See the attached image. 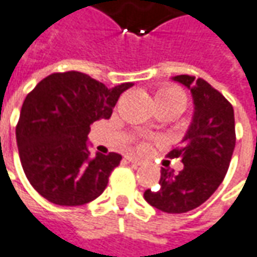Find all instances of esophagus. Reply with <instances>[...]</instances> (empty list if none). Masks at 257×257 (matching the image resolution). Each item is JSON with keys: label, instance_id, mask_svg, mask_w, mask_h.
<instances>
[{"label": "esophagus", "instance_id": "1", "mask_svg": "<svg viewBox=\"0 0 257 257\" xmlns=\"http://www.w3.org/2000/svg\"><path fill=\"white\" fill-rule=\"evenodd\" d=\"M126 160H128V162H131L132 165H137V167L142 164V161L138 160V158H135V157H126Z\"/></svg>", "mask_w": 257, "mask_h": 257}]
</instances>
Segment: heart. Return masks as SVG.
<instances>
[{"label":"heart","mask_w":257,"mask_h":257,"mask_svg":"<svg viewBox=\"0 0 257 257\" xmlns=\"http://www.w3.org/2000/svg\"><path fill=\"white\" fill-rule=\"evenodd\" d=\"M154 99H155V105H158V103H170L171 102V103H181V105L185 106V95L178 87H174V86H165V87L158 89L155 92ZM148 128L151 129V125ZM138 150L141 152H147V151L150 150V142H147V141L140 142Z\"/></svg>","instance_id":"obj_1"}]
</instances>
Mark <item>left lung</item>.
Segmentation results:
<instances>
[{
	"label": "left lung",
	"mask_w": 257,
	"mask_h": 257,
	"mask_svg": "<svg viewBox=\"0 0 257 257\" xmlns=\"http://www.w3.org/2000/svg\"><path fill=\"white\" fill-rule=\"evenodd\" d=\"M173 80L190 89L194 102L191 125L170 158H181L184 168L174 174L161 168L160 188L144 198L164 213H187L207 201L229 170L236 145L234 112L230 102L203 79L180 74Z\"/></svg>",
	"instance_id": "8db88e82"
}]
</instances>
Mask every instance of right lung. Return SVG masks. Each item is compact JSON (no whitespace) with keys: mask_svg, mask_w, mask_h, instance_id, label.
<instances>
[{"mask_svg":"<svg viewBox=\"0 0 257 257\" xmlns=\"http://www.w3.org/2000/svg\"><path fill=\"white\" fill-rule=\"evenodd\" d=\"M132 83L112 89L80 72L53 73L26 97L16 137L23 170L34 190L57 206L90 203L106 188L122 157H90V125L109 119Z\"/></svg>","mask_w":257,"mask_h":257,"instance_id":"add662e5","label":"right lung"}]
</instances>
